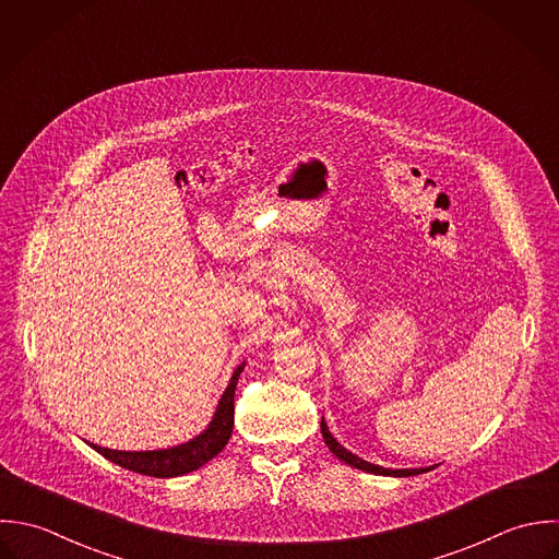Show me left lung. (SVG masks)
I'll return each mask as SVG.
<instances>
[{"label":"left lung","instance_id":"obj_1","mask_svg":"<svg viewBox=\"0 0 559 559\" xmlns=\"http://www.w3.org/2000/svg\"><path fill=\"white\" fill-rule=\"evenodd\" d=\"M321 433H323L325 444L330 447V451H332L338 460H343L345 464H349V466H354V468H360V471H365V473L385 475V477H412V475H420V473H427V471L433 468V466H427V468H383V466L371 464V462L358 457L356 453H352L349 449H345V447L332 436V431H330L325 418H321Z\"/></svg>","mask_w":559,"mask_h":559}]
</instances>
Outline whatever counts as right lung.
I'll use <instances>...</instances> for the list:
<instances>
[{"label": "right lung", "instance_id": "add662e5", "mask_svg": "<svg viewBox=\"0 0 559 559\" xmlns=\"http://www.w3.org/2000/svg\"><path fill=\"white\" fill-rule=\"evenodd\" d=\"M245 369V362L238 365V369L231 374L225 392L218 399V405L212 414V420L207 427L190 438L188 442L169 447V449H156V451H117L108 447H99L88 442L97 453H102L106 460L119 464L121 468L150 475V477H180L201 468L212 457H216L223 447L227 444L231 429H234V390L238 383V377Z\"/></svg>", "mask_w": 559, "mask_h": 559}]
</instances>
